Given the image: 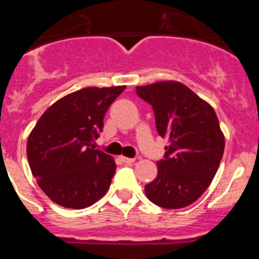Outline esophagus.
<instances>
[{
	"label": "esophagus",
	"instance_id": "obj_1",
	"mask_svg": "<svg viewBox=\"0 0 259 259\" xmlns=\"http://www.w3.org/2000/svg\"><path fill=\"white\" fill-rule=\"evenodd\" d=\"M121 160L124 161L125 164H132L135 161V158H126V156H121Z\"/></svg>",
	"mask_w": 259,
	"mask_h": 259
}]
</instances>
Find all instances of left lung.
<instances>
[{"mask_svg": "<svg viewBox=\"0 0 259 259\" xmlns=\"http://www.w3.org/2000/svg\"><path fill=\"white\" fill-rule=\"evenodd\" d=\"M140 99L153 106L159 135L169 139L158 176L145 185L150 202L165 209L194 203L215 176L224 137L215 111L189 88L176 81L138 86Z\"/></svg>", "mask_w": 259, "mask_h": 259, "instance_id": "1", "label": "left lung"}]
</instances>
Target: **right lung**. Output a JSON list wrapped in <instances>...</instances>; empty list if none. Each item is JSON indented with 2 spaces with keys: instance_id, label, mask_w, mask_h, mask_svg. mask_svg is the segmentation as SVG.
<instances>
[{
  "instance_id": "obj_1",
  "label": "right lung",
  "mask_w": 259,
  "mask_h": 259,
  "mask_svg": "<svg viewBox=\"0 0 259 259\" xmlns=\"http://www.w3.org/2000/svg\"><path fill=\"white\" fill-rule=\"evenodd\" d=\"M125 88H85L69 94L52 104L31 132V171L56 204L82 209L108 192L116 165L93 143L103 132L109 106Z\"/></svg>"
}]
</instances>
